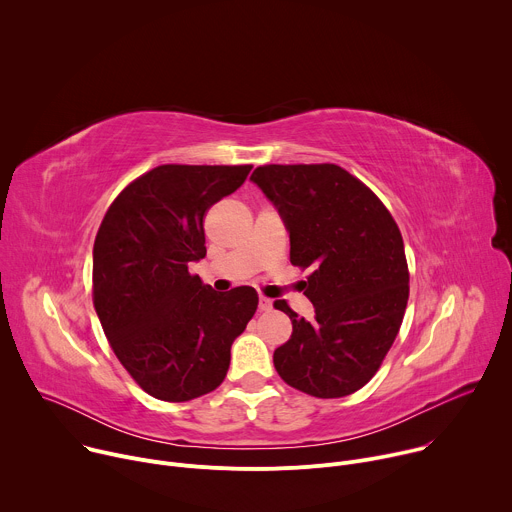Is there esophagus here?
<instances>
[{
	"label": "esophagus",
	"mask_w": 512,
	"mask_h": 512,
	"mask_svg": "<svg viewBox=\"0 0 512 512\" xmlns=\"http://www.w3.org/2000/svg\"><path fill=\"white\" fill-rule=\"evenodd\" d=\"M271 308H273V302H271L269 298H263V296H261V298H259V310H261V312H269Z\"/></svg>",
	"instance_id": "1"
}]
</instances>
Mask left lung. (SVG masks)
<instances>
[{
  "mask_svg": "<svg viewBox=\"0 0 512 512\" xmlns=\"http://www.w3.org/2000/svg\"><path fill=\"white\" fill-rule=\"evenodd\" d=\"M251 180L281 216L291 263L312 269V320L275 302L294 326L273 352L275 371L312 397H346L373 379L403 322L409 271L399 227L373 190L334 164L261 166Z\"/></svg>",
  "mask_w": 512,
  "mask_h": 512,
  "instance_id": "8db88e82",
  "label": "left lung"
}]
</instances>
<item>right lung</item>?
Wrapping results in <instances>:
<instances>
[{"instance_id":"right-lung-1","label":"right lung","mask_w":512,"mask_h":512,"mask_svg":"<svg viewBox=\"0 0 512 512\" xmlns=\"http://www.w3.org/2000/svg\"><path fill=\"white\" fill-rule=\"evenodd\" d=\"M251 166H158L109 206L93 247V300L105 336L137 385L182 403L221 385L231 346L259 298L249 285L216 294L188 265L206 257L204 212Z\"/></svg>"}]
</instances>
